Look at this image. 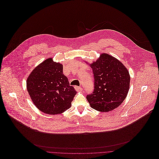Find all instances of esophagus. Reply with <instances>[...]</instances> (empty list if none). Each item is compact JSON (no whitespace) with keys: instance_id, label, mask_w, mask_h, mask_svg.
<instances>
[{"instance_id":"1","label":"esophagus","mask_w":159,"mask_h":159,"mask_svg":"<svg viewBox=\"0 0 159 159\" xmlns=\"http://www.w3.org/2000/svg\"><path fill=\"white\" fill-rule=\"evenodd\" d=\"M75 88L76 91H81L83 90V88H82L81 87H80V86H75Z\"/></svg>"}]
</instances>
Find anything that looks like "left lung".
Listing matches in <instances>:
<instances>
[{
    "mask_svg": "<svg viewBox=\"0 0 159 159\" xmlns=\"http://www.w3.org/2000/svg\"><path fill=\"white\" fill-rule=\"evenodd\" d=\"M90 66L94 75V89L86 95V99L91 107L102 112L118 107L126 97L130 87L127 69L120 61L105 53Z\"/></svg>",
    "mask_w": 159,
    "mask_h": 159,
    "instance_id": "left-lung-1",
    "label": "left lung"
}]
</instances>
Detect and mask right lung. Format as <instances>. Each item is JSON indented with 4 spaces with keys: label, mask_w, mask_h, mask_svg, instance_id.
<instances>
[{
    "label": "right lung",
    "mask_w": 159,
    "mask_h": 159,
    "mask_svg": "<svg viewBox=\"0 0 159 159\" xmlns=\"http://www.w3.org/2000/svg\"><path fill=\"white\" fill-rule=\"evenodd\" d=\"M63 66L48 58L38 66L27 80V89L35 106L50 115L62 113L71 107L76 93L63 75Z\"/></svg>",
    "instance_id": "obj_1"
}]
</instances>
